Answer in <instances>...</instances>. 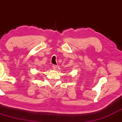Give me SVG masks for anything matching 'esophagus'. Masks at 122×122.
<instances>
[{
  "label": "esophagus",
  "instance_id": "obj_1",
  "mask_svg": "<svg viewBox=\"0 0 122 122\" xmlns=\"http://www.w3.org/2000/svg\"><path fill=\"white\" fill-rule=\"evenodd\" d=\"M52 68L53 69H56L57 68V65H52Z\"/></svg>",
  "mask_w": 122,
  "mask_h": 122
}]
</instances>
